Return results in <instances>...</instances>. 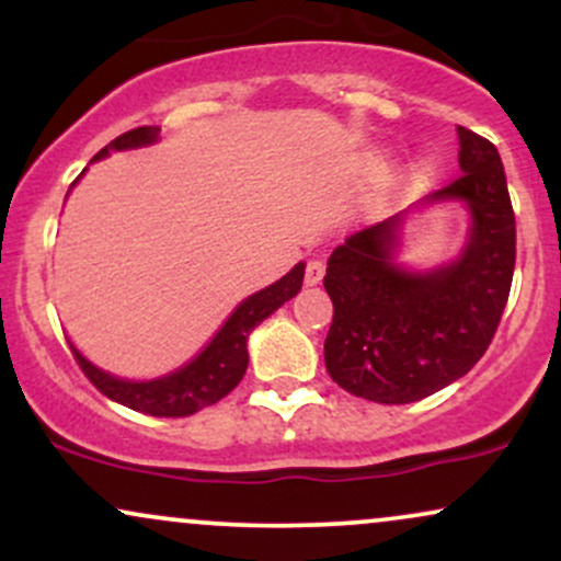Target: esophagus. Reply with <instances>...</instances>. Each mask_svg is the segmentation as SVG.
Segmentation results:
<instances>
[{
  "label": "esophagus",
  "mask_w": 561,
  "mask_h": 561,
  "mask_svg": "<svg viewBox=\"0 0 561 561\" xmlns=\"http://www.w3.org/2000/svg\"><path fill=\"white\" fill-rule=\"evenodd\" d=\"M324 272H327V266H324V261H308V266H306V285L308 287H317L321 279H324Z\"/></svg>",
  "instance_id": "1"
}]
</instances>
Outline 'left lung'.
Instances as JSON below:
<instances>
[{
	"label": "left lung",
	"mask_w": 561,
	"mask_h": 561,
	"mask_svg": "<svg viewBox=\"0 0 561 561\" xmlns=\"http://www.w3.org/2000/svg\"><path fill=\"white\" fill-rule=\"evenodd\" d=\"M461 176L411 208L334 248L324 289L334 317L327 371L351 396L414 403L465 377L491 345L514 274L512 199L499 150L459 126ZM459 204L470 216L466 244L427 270L400 261L414 215Z\"/></svg>",
	"instance_id": "1"
}]
</instances>
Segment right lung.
I'll list each match as a JSON object with an SVG mask.
<instances>
[{
  "label": "right lung",
  "instance_id": "obj_1",
  "mask_svg": "<svg viewBox=\"0 0 561 561\" xmlns=\"http://www.w3.org/2000/svg\"><path fill=\"white\" fill-rule=\"evenodd\" d=\"M160 139L158 126H141L131 128V131L121 134L118 139H113L111 145L102 147L100 152L92 158L105 160L111 152H124V150H139V147H150ZM87 169L81 171V176ZM79 176V179H81ZM76 179L70 184L73 190L79 184ZM68 190V195H70ZM302 274H306V263H295L289 272L276 279L274 285L259 289V293L248 295L234 311L229 313L227 321L218 327V332L208 340L199 353L190 358V362L179 366V369L169 371V375H160L152 379H126L111 371L100 369V366L89 362L87 356L70 343L73 347L76 362L81 364L83 375L94 382V388L107 396L111 401L128 405V409L141 411V414L150 416H190L197 414L199 409H208L221 401L224 396H229L231 390L240 385L248 369V337L263 319H268L276 308L285 306L287 300H293L302 287Z\"/></svg>",
  "mask_w": 561,
  "mask_h": 561
}]
</instances>
